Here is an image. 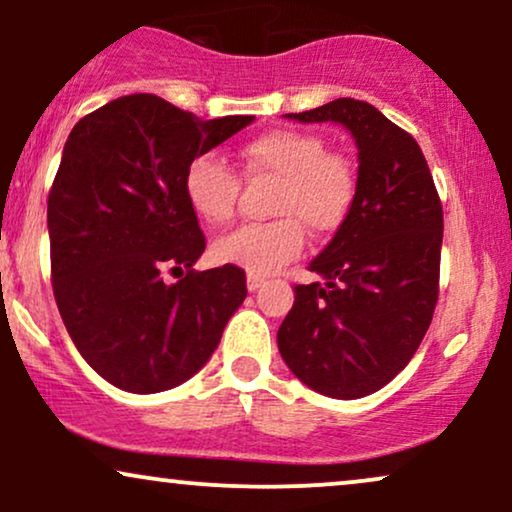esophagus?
<instances>
[{"instance_id": "esophagus-1", "label": "esophagus", "mask_w": 512, "mask_h": 512, "mask_svg": "<svg viewBox=\"0 0 512 512\" xmlns=\"http://www.w3.org/2000/svg\"><path fill=\"white\" fill-rule=\"evenodd\" d=\"M264 286V279L257 274H248V291H257Z\"/></svg>"}]
</instances>
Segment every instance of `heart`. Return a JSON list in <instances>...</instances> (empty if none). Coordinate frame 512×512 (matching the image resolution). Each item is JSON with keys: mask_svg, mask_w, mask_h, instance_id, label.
Wrapping results in <instances>:
<instances>
[{"mask_svg": "<svg viewBox=\"0 0 512 512\" xmlns=\"http://www.w3.org/2000/svg\"><path fill=\"white\" fill-rule=\"evenodd\" d=\"M250 178L279 180L272 214L281 219L243 226L214 243L221 264L267 276L296 260L303 250V228L313 236L334 233L356 202V166L327 151L325 139L301 129H274L240 149ZM182 190L197 219L223 226L236 214L238 175L219 156L199 154L187 163Z\"/></svg>", "mask_w": 512, "mask_h": 512, "instance_id": "obj_1", "label": "heart"}]
</instances>
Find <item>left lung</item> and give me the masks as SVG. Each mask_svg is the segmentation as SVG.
<instances>
[{"mask_svg": "<svg viewBox=\"0 0 512 512\" xmlns=\"http://www.w3.org/2000/svg\"><path fill=\"white\" fill-rule=\"evenodd\" d=\"M334 122L358 149L356 202L310 262L276 332L279 354L310 390L334 399L378 392L411 361L438 301L443 207L419 144L354 98L284 115Z\"/></svg>", "mask_w": 512, "mask_h": 512, "instance_id": "1", "label": "left lung"}]
</instances>
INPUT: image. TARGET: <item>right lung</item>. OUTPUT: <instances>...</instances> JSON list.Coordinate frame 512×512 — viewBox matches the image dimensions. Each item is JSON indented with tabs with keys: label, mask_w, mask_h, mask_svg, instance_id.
I'll list each match as a JSON object with an SVG mask.
<instances>
[{
	"label": "right lung",
	"mask_w": 512,
	"mask_h": 512,
	"mask_svg": "<svg viewBox=\"0 0 512 512\" xmlns=\"http://www.w3.org/2000/svg\"><path fill=\"white\" fill-rule=\"evenodd\" d=\"M252 120H199L132 93L69 132L48 197L52 291L74 346L110 385L154 395L190 380L248 296L233 264L192 269L207 243L182 178ZM175 271L188 274L170 285Z\"/></svg>",
	"instance_id": "right-lung-1"
}]
</instances>
